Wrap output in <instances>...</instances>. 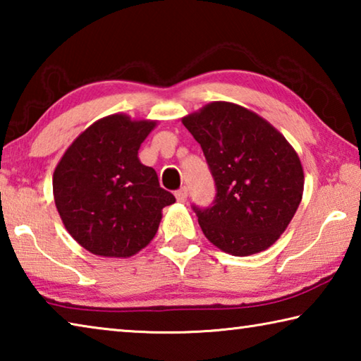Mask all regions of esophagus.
I'll return each instance as SVG.
<instances>
[{"label":"esophagus","mask_w":361,"mask_h":361,"mask_svg":"<svg viewBox=\"0 0 361 361\" xmlns=\"http://www.w3.org/2000/svg\"><path fill=\"white\" fill-rule=\"evenodd\" d=\"M175 197H176V200H178V202H181V204H185L186 202V199H188V188H180L178 191L175 192Z\"/></svg>","instance_id":"obj_1"}]
</instances>
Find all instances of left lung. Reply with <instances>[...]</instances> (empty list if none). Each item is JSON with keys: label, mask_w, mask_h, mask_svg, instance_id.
<instances>
[{"label": "left lung", "mask_w": 361, "mask_h": 361, "mask_svg": "<svg viewBox=\"0 0 361 361\" xmlns=\"http://www.w3.org/2000/svg\"><path fill=\"white\" fill-rule=\"evenodd\" d=\"M183 124L202 148L216 186L212 207L192 205L205 237L234 256L264 252L301 204L296 151L276 127L235 103H209Z\"/></svg>", "instance_id": "1"}]
</instances>
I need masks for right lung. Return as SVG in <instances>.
Segmentation results:
<instances>
[{"label": "right lung", "instance_id": "add662e5", "mask_svg": "<svg viewBox=\"0 0 361 361\" xmlns=\"http://www.w3.org/2000/svg\"><path fill=\"white\" fill-rule=\"evenodd\" d=\"M156 121L111 114L87 127L57 164L54 200L66 231L87 252L129 258L154 239L162 209L175 202L138 149Z\"/></svg>", "mask_w": 361, "mask_h": 361}]
</instances>
